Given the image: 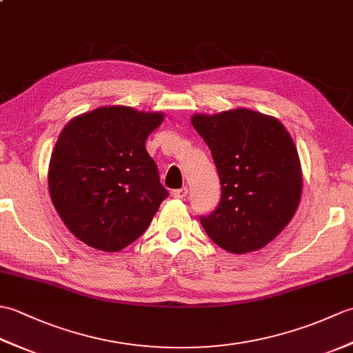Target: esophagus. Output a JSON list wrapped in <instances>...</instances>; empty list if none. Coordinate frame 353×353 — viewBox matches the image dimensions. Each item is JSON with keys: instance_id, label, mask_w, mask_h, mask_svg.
<instances>
[{"instance_id": "esophagus-1", "label": "esophagus", "mask_w": 353, "mask_h": 353, "mask_svg": "<svg viewBox=\"0 0 353 353\" xmlns=\"http://www.w3.org/2000/svg\"><path fill=\"white\" fill-rule=\"evenodd\" d=\"M171 196L174 199H185L186 196H188V188L186 186H183V188H179V190H174L171 192Z\"/></svg>"}]
</instances>
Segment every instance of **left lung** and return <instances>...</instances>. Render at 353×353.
I'll return each instance as SVG.
<instances>
[{
	"label": "left lung",
	"mask_w": 353,
	"mask_h": 353,
	"mask_svg": "<svg viewBox=\"0 0 353 353\" xmlns=\"http://www.w3.org/2000/svg\"><path fill=\"white\" fill-rule=\"evenodd\" d=\"M194 129L212 153L221 199L200 215L208 236L232 253L267 245L294 215L302 170L294 142L276 118L249 109L194 115Z\"/></svg>",
	"instance_id": "1"
}]
</instances>
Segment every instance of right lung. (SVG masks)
Wrapping results in <instances>:
<instances>
[{"label": "right lung", "instance_id": "right-lung-1", "mask_svg": "<svg viewBox=\"0 0 353 353\" xmlns=\"http://www.w3.org/2000/svg\"><path fill=\"white\" fill-rule=\"evenodd\" d=\"M162 114L99 108L65 125L51 156L52 205L80 241L118 252L144 234L168 191L145 139Z\"/></svg>", "mask_w": 353, "mask_h": 353}]
</instances>
